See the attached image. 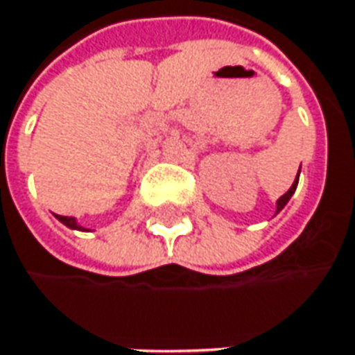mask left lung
Returning a JSON list of instances; mask_svg holds the SVG:
<instances>
[{"label":"left lung","instance_id":"left-lung-1","mask_svg":"<svg viewBox=\"0 0 355 355\" xmlns=\"http://www.w3.org/2000/svg\"><path fill=\"white\" fill-rule=\"evenodd\" d=\"M300 171H302V166H300ZM297 180H300V173H297V177H295V180H293V184H291V189H289V191H287V193H285L283 197L277 198V213H279V211H282L283 207H285V205L289 202V198L293 197V193H295V189H297Z\"/></svg>","mask_w":355,"mask_h":355}]
</instances>
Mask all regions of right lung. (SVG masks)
Masks as SVG:
<instances>
[{
  "label": "right lung",
  "mask_w": 355,
  "mask_h": 355,
  "mask_svg": "<svg viewBox=\"0 0 355 355\" xmlns=\"http://www.w3.org/2000/svg\"><path fill=\"white\" fill-rule=\"evenodd\" d=\"M55 219L60 220V223H64L68 229H73V231H88V229H84L82 225H78V220L73 219V217H62V215H55Z\"/></svg>",
  "instance_id": "add662e5"
}]
</instances>
